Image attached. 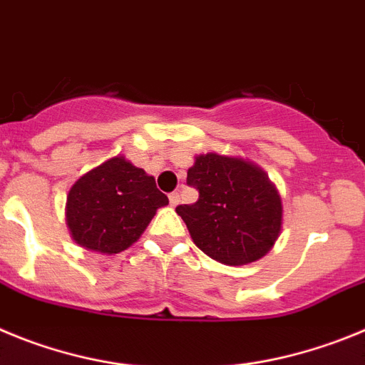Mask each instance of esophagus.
I'll use <instances>...</instances> for the list:
<instances>
[{
	"instance_id": "1",
	"label": "esophagus",
	"mask_w": 365,
	"mask_h": 365,
	"mask_svg": "<svg viewBox=\"0 0 365 365\" xmlns=\"http://www.w3.org/2000/svg\"><path fill=\"white\" fill-rule=\"evenodd\" d=\"M169 203L173 207L178 205V203H180V195H178V192H170V195H169Z\"/></svg>"
}]
</instances>
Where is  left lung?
<instances>
[{
  "label": "left lung",
  "instance_id": "left-lung-1",
  "mask_svg": "<svg viewBox=\"0 0 365 365\" xmlns=\"http://www.w3.org/2000/svg\"><path fill=\"white\" fill-rule=\"evenodd\" d=\"M198 202L178 205L195 244L225 265L258 260L277 242L282 202L265 173L252 163L209 153L187 170Z\"/></svg>",
  "mask_w": 365,
  "mask_h": 365
}]
</instances>
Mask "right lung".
<instances>
[{
    "mask_svg": "<svg viewBox=\"0 0 365 365\" xmlns=\"http://www.w3.org/2000/svg\"><path fill=\"white\" fill-rule=\"evenodd\" d=\"M169 198L153 176L125 158L107 160L81 176L67 196V223L81 247L116 252L133 245Z\"/></svg>",
    "mask_w": 365,
    "mask_h": 365,
    "instance_id": "1",
    "label": "right lung"
}]
</instances>
